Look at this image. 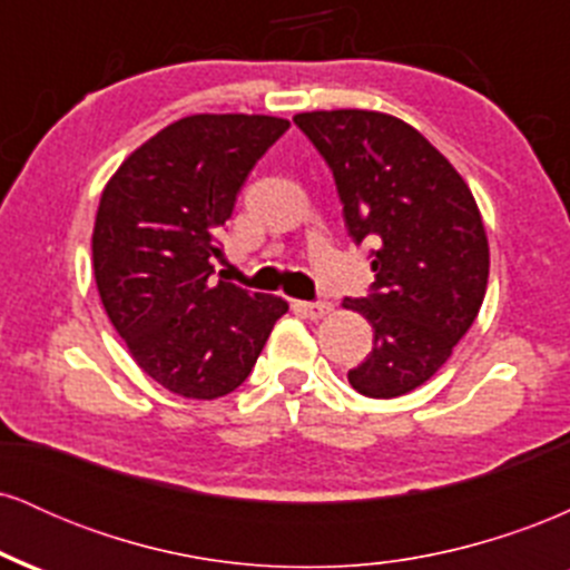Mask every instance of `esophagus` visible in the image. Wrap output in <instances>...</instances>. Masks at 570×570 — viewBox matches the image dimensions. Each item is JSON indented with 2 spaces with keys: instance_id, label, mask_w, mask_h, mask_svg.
Here are the masks:
<instances>
[{
  "instance_id": "obj_1",
  "label": "esophagus",
  "mask_w": 570,
  "mask_h": 570,
  "mask_svg": "<svg viewBox=\"0 0 570 570\" xmlns=\"http://www.w3.org/2000/svg\"><path fill=\"white\" fill-rule=\"evenodd\" d=\"M297 307L307 318H324L326 313H332V303H299Z\"/></svg>"
}]
</instances>
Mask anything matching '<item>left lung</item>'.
<instances>
[{
    "label": "left lung",
    "mask_w": 570,
    "mask_h": 570,
    "mask_svg": "<svg viewBox=\"0 0 570 570\" xmlns=\"http://www.w3.org/2000/svg\"><path fill=\"white\" fill-rule=\"evenodd\" d=\"M294 122L335 176L353 244H375L370 294L343 303L375 332L348 383L372 399L407 394L448 362L485 299L490 248L472 189L399 117L332 109Z\"/></svg>",
    "instance_id": "1"
}]
</instances>
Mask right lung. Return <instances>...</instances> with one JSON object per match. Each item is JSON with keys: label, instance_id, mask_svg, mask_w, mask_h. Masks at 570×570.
<instances>
[{"label": "right lung", "instance_id": "right-lung-1", "mask_svg": "<svg viewBox=\"0 0 570 570\" xmlns=\"http://www.w3.org/2000/svg\"><path fill=\"white\" fill-rule=\"evenodd\" d=\"M289 128L267 115H189L144 141L104 187L94 273L104 311L153 381L217 399L246 381L286 299L214 281L246 176Z\"/></svg>", "mask_w": 570, "mask_h": 570}]
</instances>
